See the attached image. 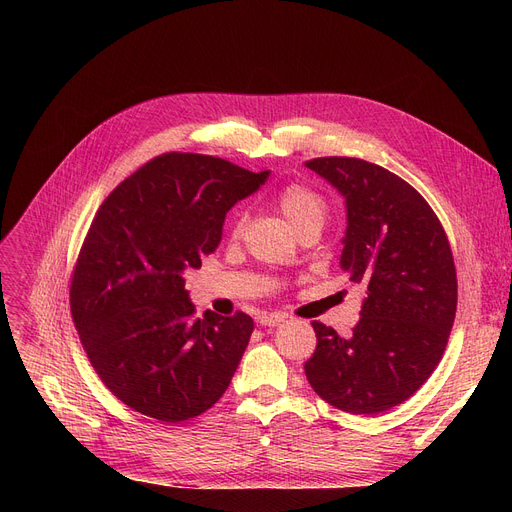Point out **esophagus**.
Here are the masks:
<instances>
[{"label": "esophagus", "instance_id": "1", "mask_svg": "<svg viewBox=\"0 0 512 512\" xmlns=\"http://www.w3.org/2000/svg\"><path fill=\"white\" fill-rule=\"evenodd\" d=\"M286 317L282 315V313H272V315H259L257 317V321H259V326H270V328H276V326H280L282 321H284Z\"/></svg>", "mask_w": 512, "mask_h": 512}]
</instances>
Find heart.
Masks as SVG:
<instances>
[{"label":"heart","mask_w":512,"mask_h":512,"mask_svg":"<svg viewBox=\"0 0 512 512\" xmlns=\"http://www.w3.org/2000/svg\"><path fill=\"white\" fill-rule=\"evenodd\" d=\"M278 209L282 211L288 224L294 228V232H299L305 226H324L326 222V213L328 205L321 199L315 191L301 184H290L278 193L276 197ZM242 226H245V215L238 213L236 222H234V234H240Z\"/></svg>","instance_id":"1"}]
</instances>
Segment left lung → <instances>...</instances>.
<instances>
[{"label": "left lung", "mask_w": 512, "mask_h": 512, "mask_svg": "<svg viewBox=\"0 0 512 512\" xmlns=\"http://www.w3.org/2000/svg\"><path fill=\"white\" fill-rule=\"evenodd\" d=\"M305 166L344 199L340 267L365 288L353 334L313 321L307 380L340 411L378 415L413 396L444 355L456 313L452 251L432 207L396 174L357 157Z\"/></svg>", "instance_id": "1"}]
</instances>
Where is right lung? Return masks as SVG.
<instances>
[{
  "mask_svg": "<svg viewBox=\"0 0 512 512\" xmlns=\"http://www.w3.org/2000/svg\"><path fill=\"white\" fill-rule=\"evenodd\" d=\"M270 170L164 153L118 184L80 249L70 309L87 357L124 405L178 423L211 409L253 334L247 313L195 319L184 274L218 249L226 213Z\"/></svg>",
  "mask_w": 512,
  "mask_h": 512,
  "instance_id": "1",
  "label": "right lung"
}]
</instances>
